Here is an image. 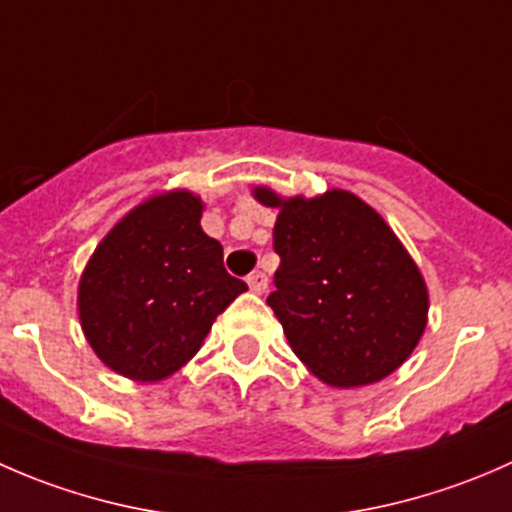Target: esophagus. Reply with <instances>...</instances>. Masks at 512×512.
Returning a JSON list of instances; mask_svg holds the SVG:
<instances>
[{
    "label": "esophagus",
    "instance_id": "obj_1",
    "mask_svg": "<svg viewBox=\"0 0 512 512\" xmlns=\"http://www.w3.org/2000/svg\"><path fill=\"white\" fill-rule=\"evenodd\" d=\"M247 285H250V289L252 292H257V294H262L267 289V275L265 272H252L250 277H247Z\"/></svg>",
    "mask_w": 512,
    "mask_h": 512
}]
</instances>
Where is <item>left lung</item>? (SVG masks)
<instances>
[{
  "instance_id": "obj_1",
  "label": "left lung",
  "mask_w": 512,
  "mask_h": 512,
  "mask_svg": "<svg viewBox=\"0 0 512 512\" xmlns=\"http://www.w3.org/2000/svg\"><path fill=\"white\" fill-rule=\"evenodd\" d=\"M272 245L280 255L267 304L292 352L324 384H374L399 369L426 329L428 292L416 262L376 210L347 190L277 198Z\"/></svg>"
}]
</instances>
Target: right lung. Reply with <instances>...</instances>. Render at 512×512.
Here are the masks:
<instances>
[{"mask_svg":"<svg viewBox=\"0 0 512 512\" xmlns=\"http://www.w3.org/2000/svg\"><path fill=\"white\" fill-rule=\"evenodd\" d=\"M188 190L158 195L96 247L79 285V317L98 359L136 381H160L190 361L215 317L247 289L200 227Z\"/></svg>","mask_w":512,"mask_h":512,"instance_id":"add662e5","label":"right lung"}]
</instances>
